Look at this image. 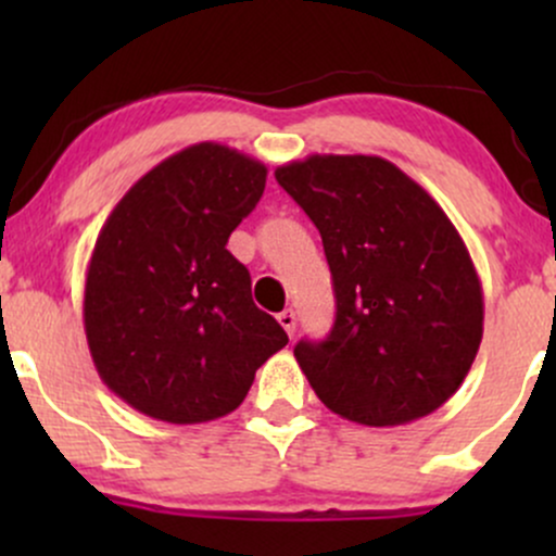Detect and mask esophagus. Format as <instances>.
<instances>
[{
	"mask_svg": "<svg viewBox=\"0 0 556 556\" xmlns=\"http://www.w3.org/2000/svg\"><path fill=\"white\" fill-rule=\"evenodd\" d=\"M277 321L282 324V329L287 331V334H290V337L295 334V327H298V316H295V311H290V308L282 311V314L277 316Z\"/></svg>",
	"mask_w": 556,
	"mask_h": 556,
	"instance_id": "obj_1",
	"label": "esophagus"
}]
</instances>
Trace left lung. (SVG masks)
Masks as SVG:
<instances>
[{"mask_svg": "<svg viewBox=\"0 0 556 556\" xmlns=\"http://www.w3.org/2000/svg\"><path fill=\"white\" fill-rule=\"evenodd\" d=\"M327 253L337 316L295 358L318 400L363 426L442 407L473 366L483 292L450 216L381 156L314 154L274 172Z\"/></svg>", "mask_w": 556, "mask_h": 556, "instance_id": "8db88e82", "label": "left lung"}]
</instances>
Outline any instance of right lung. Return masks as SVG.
Here are the masks:
<instances>
[{
  "mask_svg": "<svg viewBox=\"0 0 556 556\" xmlns=\"http://www.w3.org/2000/svg\"><path fill=\"white\" fill-rule=\"evenodd\" d=\"M264 188V164L206 140L146 172L101 227L83 295L88 350L101 381L143 416H227L287 344L227 251Z\"/></svg>",
  "mask_w": 556,
  "mask_h": 556,
  "instance_id": "add662e5",
  "label": "right lung"
}]
</instances>
